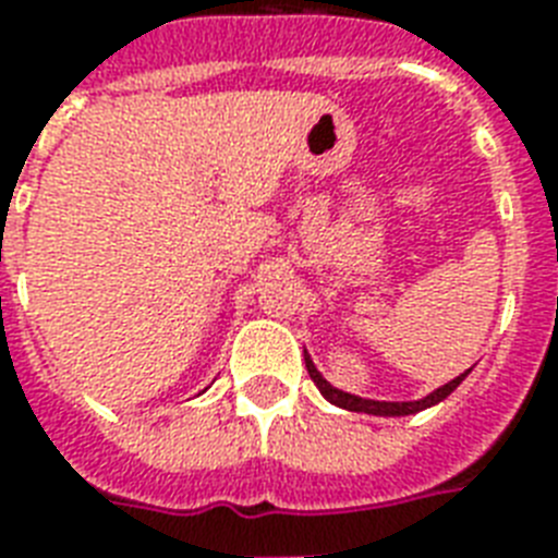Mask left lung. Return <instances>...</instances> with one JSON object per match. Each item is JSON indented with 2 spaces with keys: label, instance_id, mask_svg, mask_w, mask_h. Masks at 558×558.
Instances as JSON below:
<instances>
[{
  "label": "left lung",
  "instance_id": "8db88e82",
  "mask_svg": "<svg viewBox=\"0 0 558 558\" xmlns=\"http://www.w3.org/2000/svg\"><path fill=\"white\" fill-rule=\"evenodd\" d=\"M304 362H306V371H310V379L315 381V388L322 390L324 397L330 399L332 405L348 408V411H365V414H376V416H405V414H416V411H423V408H428V405H437L440 399L449 397L451 390L458 388L460 381L469 376V371L460 373L458 379H451L449 385H442V388H437L434 393H428L425 399H416V402H376V399L350 397V393H344V390L332 388L330 381L324 379L322 373L315 371V365L310 362V356H306V353H304Z\"/></svg>",
  "mask_w": 558,
  "mask_h": 558
}]
</instances>
